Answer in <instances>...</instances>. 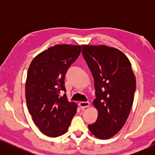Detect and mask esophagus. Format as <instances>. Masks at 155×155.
<instances>
[{
	"mask_svg": "<svg viewBox=\"0 0 155 155\" xmlns=\"http://www.w3.org/2000/svg\"><path fill=\"white\" fill-rule=\"evenodd\" d=\"M90 102L89 101H80L79 103V106L80 108H87L90 107Z\"/></svg>",
	"mask_w": 155,
	"mask_h": 155,
	"instance_id": "1",
	"label": "esophagus"
}]
</instances>
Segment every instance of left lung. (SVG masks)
I'll return each instance as SVG.
<instances>
[{
	"label": "left lung",
	"instance_id": "left-lung-1",
	"mask_svg": "<svg viewBox=\"0 0 155 155\" xmlns=\"http://www.w3.org/2000/svg\"><path fill=\"white\" fill-rule=\"evenodd\" d=\"M82 52L94 78L98 111L97 121L89 130L99 139H109L124 126L136 88L131 63L124 53L105 45H82Z\"/></svg>",
	"mask_w": 155,
	"mask_h": 155
}]
</instances>
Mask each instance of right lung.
<instances>
[{
    "mask_svg": "<svg viewBox=\"0 0 155 155\" xmlns=\"http://www.w3.org/2000/svg\"><path fill=\"white\" fill-rule=\"evenodd\" d=\"M81 52V46L58 44L38 54L29 65L25 84L27 106L40 131L56 137L66 132L78 106L69 102L65 73Z\"/></svg>",
    "mask_w": 155,
    "mask_h": 155,
    "instance_id": "add662e5",
    "label": "right lung"
}]
</instances>
